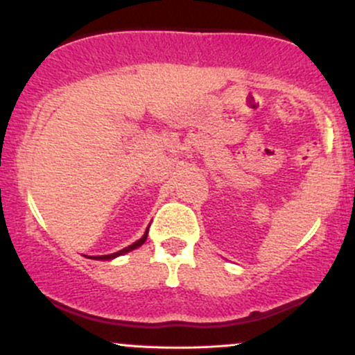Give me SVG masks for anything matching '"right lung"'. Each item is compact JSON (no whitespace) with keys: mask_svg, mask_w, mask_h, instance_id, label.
Instances as JSON below:
<instances>
[{"mask_svg":"<svg viewBox=\"0 0 355 355\" xmlns=\"http://www.w3.org/2000/svg\"><path fill=\"white\" fill-rule=\"evenodd\" d=\"M146 235H148V229H146V232H145V235L144 237H141L140 240H137L135 243H132V245H128V247H125L123 250H118V252H115V254H110V255H98V257H92V259H95V260H110V259H115V257H118V255H123V254H126V252H132V250H135V248H138L140 245H144L145 243V240H146Z\"/></svg>","mask_w":355,"mask_h":355,"instance_id":"add662e5","label":"right lung"}]
</instances>
